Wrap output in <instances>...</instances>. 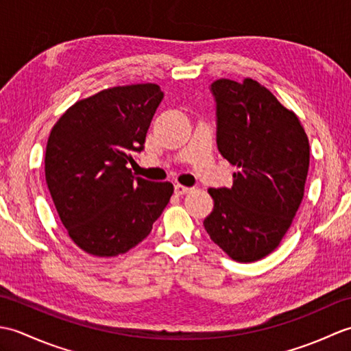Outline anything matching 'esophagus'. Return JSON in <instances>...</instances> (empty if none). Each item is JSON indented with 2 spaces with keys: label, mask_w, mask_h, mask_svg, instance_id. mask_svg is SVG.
<instances>
[{
  "label": "esophagus",
  "mask_w": 351,
  "mask_h": 351,
  "mask_svg": "<svg viewBox=\"0 0 351 351\" xmlns=\"http://www.w3.org/2000/svg\"><path fill=\"white\" fill-rule=\"evenodd\" d=\"M190 190H191L190 187H184V185H181V184H176L175 185V193H176V195H180V196L187 195Z\"/></svg>",
  "instance_id": "34e87169"
}]
</instances>
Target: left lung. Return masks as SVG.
Segmentation results:
<instances>
[{
	"instance_id": "obj_1",
	"label": "left lung",
	"mask_w": 351,
	"mask_h": 351,
	"mask_svg": "<svg viewBox=\"0 0 351 351\" xmlns=\"http://www.w3.org/2000/svg\"><path fill=\"white\" fill-rule=\"evenodd\" d=\"M215 140L237 166L230 189H210L214 210L204 221L211 240L238 263H253L278 247L303 199L309 141L293 111L245 78L210 86Z\"/></svg>"
}]
</instances>
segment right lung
Instances as JSON below:
<instances>
[{
    "label": "right lung",
    "instance_id": "obj_1",
    "mask_svg": "<svg viewBox=\"0 0 351 351\" xmlns=\"http://www.w3.org/2000/svg\"><path fill=\"white\" fill-rule=\"evenodd\" d=\"M164 98L156 84L107 88L78 101L51 130L45 178L69 237L93 256L128 252L151 234L173 185L134 176Z\"/></svg>",
    "mask_w": 351,
    "mask_h": 351
}]
</instances>
